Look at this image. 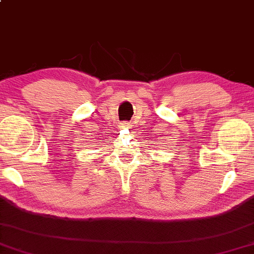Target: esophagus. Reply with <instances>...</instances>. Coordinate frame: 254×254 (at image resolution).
Masks as SVG:
<instances>
[{
	"mask_svg": "<svg viewBox=\"0 0 254 254\" xmlns=\"http://www.w3.org/2000/svg\"><path fill=\"white\" fill-rule=\"evenodd\" d=\"M120 127L121 129H129V127H131V123L130 122H123V123H121Z\"/></svg>",
	"mask_w": 254,
	"mask_h": 254,
	"instance_id": "1",
	"label": "esophagus"
}]
</instances>
